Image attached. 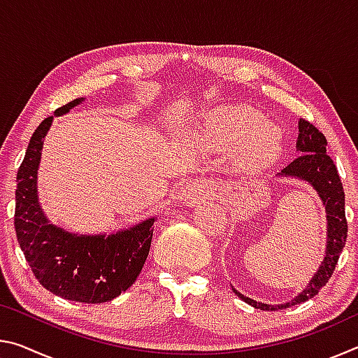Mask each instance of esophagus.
<instances>
[{
  "label": "esophagus",
  "mask_w": 358,
  "mask_h": 358,
  "mask_svg": "<svg viewBox=\"0 0 358 358\" xmlns=\"http://www.w3.org/2000/svg\"><path fill=\"white\" fill-rule=\"evenodd\" d=\"M211 196H215V186L211 183H191L180 192L178 199L185 205H196L201 201H207Z\"/></svg>",
  "instance_id": "34e87169"
}]
</instances>
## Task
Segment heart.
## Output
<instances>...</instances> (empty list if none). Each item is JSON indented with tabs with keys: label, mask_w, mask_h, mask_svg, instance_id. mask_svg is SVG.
<instances>
[{
	"label": "heart",
	"mask_w": 358,
	"mask_h": 358,
	"mask_svg": "<svg viewBox=\"0 0 358 358\" xmlns=\"http://www.w3.org/2000/svg\"><path fill=\"white\" fill-rule=\"evenodd\" d=\"M203 136L216 145L237 143L245 161L270 157L280 148V131L251 107L237 106L216 110L203 128Z\"/></svg>",
	"instance_id": "b5f03b06"
}]
</instances>
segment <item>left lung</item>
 Masks as SVG:
<instances>
[{"mask_svg": "<svg viewBox=\"0 0 358 358\" xmlns=\"http://www.w3.org/2000/svg\"><path fill=\"white\" fill-rule=\"evenodd\" d=\"M296 153H300L295 159L290 162L287 167H284L276 177L282 178H295L301 180L310 185L314 191L317 192L320 202L325 207L327 217V245L324 260L317 268L316 273L308 282L306 289L294 296L287 303H280V305H268V303L256 301L250 296L238 292L232 286L235 295L246 301L256 310L262 311H278L284 308L299 305L306 300L313 299L314 295L319 294L335 271L338 264L339 254H341L344 245H346L348 237V222L346 213H344V191L343 183L339 180L336 166L333 164L331 157L327 155V141L322 132H319L316 126H313L308 121H299V137H296L295 145Z\"/></svg>", "mask_w": 358, "mask_h": 358, "instance_id": "left-lung-1", "label": "left lung"}]
</instances>
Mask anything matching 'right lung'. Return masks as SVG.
Masks as SVG:
<instances>
[{"instance_id":"add662e5","label":"right lung","mask_w":358,"mask_h":358,"mask_svg":"<svg viewBox=\"0 0 358 358\" xmlns=\"http://www.w3.org/2000/svg\"><path fill=\"white\" fill-rule=\"evenodd\" d=\"M74 99L57 117L82 104ZM53 123L45 118L34 131L17 172L14 226L20 250L42 286L62 299L104 303L128 290L148 257L156 216L112 234L78 235L50 224L38 196V171L44 137Z\"/></svg>"}]
</instances>
